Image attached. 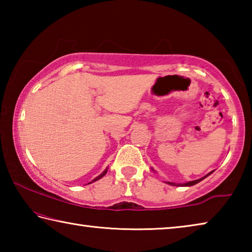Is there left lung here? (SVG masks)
Listing matches in <instances>:
<instances>
[{
  "label": "left lung",
  "instance_id": "1",
  "mask_svg": "<svg viewBox=\"0 0 252 252\" xmlns=\"http://www.w3.org/2000/svg\"><path fill=\"white\" fill-rule=\"evenodd\" d=\"M213 171H211L210 173H208L207 176H204L203 178H201V179H198V180H193V181H189V182H187V183H173V182H167L168 185H171V186H177V187H191V186H194V185H197L198 182H200L201 180H203L204 178H207L208 176H210V174L212 173Z\"/></svg>",
  "mask_w": 252,
  "mask_h": 252
}]
</instances>
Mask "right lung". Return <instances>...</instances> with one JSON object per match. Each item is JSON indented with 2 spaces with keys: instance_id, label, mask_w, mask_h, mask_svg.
Here are the masks:
<instances>
[{
  "instance_id": "obj_1",
  "label": "right lung",
  "mask_w": 252,
  "mask_h": 252,
  "mask_svg": "<svg viewBox=\"0 0 252 252\" xmlns=\"http://www.w3.org/2000/svg\"><path fill=\"white\" fill-rule=\"evenodd\" d=\"M106 171H108V168H106L103 172H102L100 176H97L95 179H93V180L91 181V182H89V185H90V183H92V182H94V181H96V180H99V179H101L102 177H104L105 176V173H106Z\"/></svg>"
}]
</instances>
